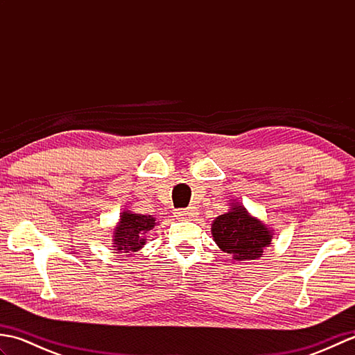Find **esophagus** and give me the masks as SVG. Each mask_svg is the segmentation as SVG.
I'll use <instances>...</instances> for the list:
<instances>
[{"mask_svg":"<svg viewBox=\"0 0 355 355\" xmlns=\"http://www.w3.org/2000/svg\"><path fill=\"white\" fill-rule=\"evenodd\" d=\"M197 215H198V212L195 210V207L177 210V212H175V216L178 218V220H192V218H195Z\"/></svg>","mask_w":355,"mask_h":355,"instance_id":"1","label":"esophagus"}]
</instances>
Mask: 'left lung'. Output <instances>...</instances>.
I'll return each mask as SVG.
<instances>
[{"instance_id":"left-lung-1","label":"left lung","mask_w":355,"mask_h":355,"mask_svg":"<svg viewBox=\"0 0 355 355\" xmlns=\"http://www.w3.org/2000/svg\"><path fill=\"white\" fill-rule=\"evenodd\" d=\"M212 236L215 244L232 259L253 261L259 259L271 244L273 229L248 214L241 202H230L229 212L214 220Z\"/></svg>"}]
</instances>
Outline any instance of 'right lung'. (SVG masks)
<instances>
[{"instance_id":"right-lung-1","label":"right lung","mask_w":355,"mask_h":355,"mask_svg":"<svg viewBox=\"0 0 355 355\" xmlns=\"http://www.w3.org/2000/svg\"><path fill=\"white\" fill-rule=\"evenodd\" d=\"M158 223L153 215L134 214L131 210H123L120 220L112 232V247L116 253L137 252L146 244V233L153 230Z\"/></svg>"}]
</instances>
